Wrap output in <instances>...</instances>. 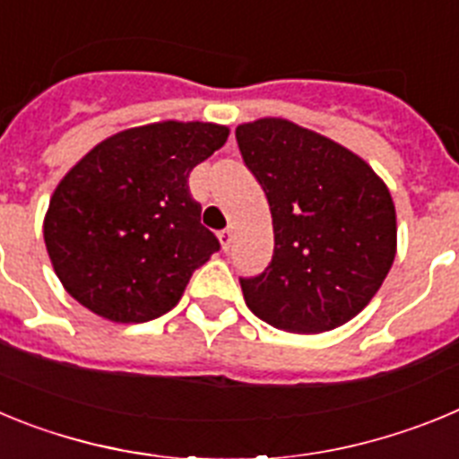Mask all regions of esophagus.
<instances>
[{
	"instance_id": "esophagus-1",
	"label": "esophagus",
	"mask_w": 459,
	"mask_h": 459,
	"mask_svg": "<svg viewBox=\"0 0 459 459\" xmlns=\"http://www.w3.org/2000/svg\"><path fill=\"white\" fill-rule=\"evenodd\" d=\"M218 238H221L222 250H230V246H232V230L227 227V230H222V232H218Z\"/></svg>"
}]
</instances>
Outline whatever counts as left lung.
I'll list each match as a JSON object with an SVG mask.
<instances>
[{"label":"left lung","instance_id":"obj_1","mask_svg":"<svg viewBox=\"0 0 459 459\" xmlns=\"http://www.w3.org/2000/svg\"><path fill=\"white\" fill-rule=\"evenodd\" d=\"M243 163L269 200L273 257L238 278L246 306L290 333H322L356 317L395 259V204L375 169L287 119L237 128Z\"/></svg>","mask_w":459,"mask_h":459}]
</instances>
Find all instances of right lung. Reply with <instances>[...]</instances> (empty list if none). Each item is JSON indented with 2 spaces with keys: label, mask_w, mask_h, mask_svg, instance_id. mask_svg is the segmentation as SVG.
I'll list each match as a JSON object with an SVG mask.
<instances>
[{
  "label": "right lung",
  "mask_w": 459,
  "mask_h": 459,
  "mask_svg": "<svg viewBox=\"0 0 459 459\" xmlns=\"http://www.w3.org/2000/svg\"><path fill=\"white\" fill-rule=\"evenodd\" d=\"M227 135V126L158 121L108 137L73 165L52 193L43 238L75 301L117 324L179 303L193 271L221 248L188 177Z\"/></svg>",
  "instance_id": "add662e5"
}]
</instances>
